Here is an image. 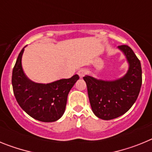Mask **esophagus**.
Segmentation results:
<instances>
[{
    "label": "esophagus",
    "mask_w": 152,
    "mask_h": 152,
    "mask_svg": "<svg viewBox=\"0 0 152 152\" xmlns=\"http://www.w3.org/2000/svg\"><path fill=\"white\" fill-rule=\"evenodd\" d=\"M86 74H87V71H86L85 69H80L78 72H77V75H79V77H80V78H82Z\"/></svg>",
    "instance_id": "1"
}]
</instances>
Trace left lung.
Instances as JSON below:
<instances>
[{
	"label": "left lung",
	"mask_w": 152,
	"mask_h": 152,
	"mask_svg": "<svg viewBox=\"0 0 152 152\" xmlns=\"http://www.w3.org/2000/svg\"><path fill=\"white\" fill-rule=\"evenodd\" d=\"M118 49L124 54L129 64L124 76L113 80L96 79L89 75L83 77L87 84L93 113L104 120L126 113L137 100L142 86V67L139 58L128 45H119Z\"/></svg>",
	"instance_id": "8db88e82"
}]
</instances>
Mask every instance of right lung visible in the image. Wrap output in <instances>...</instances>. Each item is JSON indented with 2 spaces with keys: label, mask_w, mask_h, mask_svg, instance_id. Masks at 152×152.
Returning a JSON list of instances; mask_svg holds the SVG:
<instances>
[{
  "label": "right lung",
  "mask_w": 152,
  "mask_h": 152,
  "mask_svg": "<svg viewBox=\"0 0 152 152\" xmlns=\"http://www.w3.org/2000/svg\"><path fill=\"white\" fill-rule=\"evenodd\" d=\"M24 48L19 54L12 74V85L16 100L21 108L33 119L45 123L57 121L64 114L68 93L79 76L75 75L71 78L60 79L49 84L34 82L28 78L23 69Z\"/></svg>",
  "instance_id": "right-lung-1"
}]
</instances>
